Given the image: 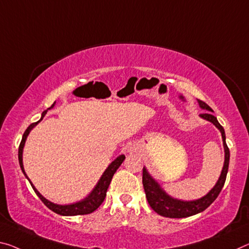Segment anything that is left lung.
Returning <instances> with one entry per match:
<instances>
[{
    "mask_svg": "<svg viewBox=\"0 0 249 249\" xmlns=\"http://www.w3.org/2000/svg\"><path fill=\"white\" fill-rule=\"evenodd\" d=\"M198 104L200 108L204 109L205 112L200 114V117L204 118L211 123L214 124L217 128L222 133L223 145L225 151V161L224 166L220 173V176L214 187H213L206 195L199 199L195 200H180L177 198H173L163 191V188L160 186V184L148 174L147 169L143 168V186L146 194L147 202L154 211L157 214L164 217H169V218H184V217H189L193 215L198 214V213L204 212L210 205L214 202L219 195L220 191L226 180L228 165H230V148L226 144V136H225V131L223 126L218 123L217 118L213 115L212 112H214L210 106L205 102L198 100Z\"/></svg>",
    "mask_w": 249,
    "mask_h": 249,
    "instance_id": "8db88e82",
    "label": "left lung"
}]
</instances>
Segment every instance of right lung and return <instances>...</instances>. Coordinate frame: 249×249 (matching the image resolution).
I'll return each instance as SVG.
<instances>
[{"mask_svg":"<svg viewBox=\"0 0 249 249\" xmlns=\"http://www.w3.org/2000/svg\"><path fill=\"white\" fill-rule=\"evenodd\" d=\"M55 104V103H54ZM54 104L51 106V107L47 108L46 110L42 113V116H41V120L37 121L36 123H33L31 124L29 127L26 128V131L23 134V137H22V141H21V144L18 146V163H19V166H21V169L23 172V174L25 175V177L27 179H29V177H27L26 173L24 171V167H23V148H24V144H25V141L27 139V135H29L30 132L32 131V128L35 127V126L37 125V123H39L43 120V117L45 116V114L47 113V110L51 109L54 106ZM125 160V156L124 155H120L117 157V159L112 161L108 165V167L105 169V172L103 173V175L98 180V183L96 184V186L94 187V189L92 192H90V194L85 197L84 199L81 200V202H77V203H74V204H69V205H57V204H54L52 202H50V200H47L45 197H43L41 194H39L38 191L36 188L33 186L32 181L29 179V181L31 183V186L33 187L35 194H36L39 199L42 200L43 203L46 207H49L51 211H53L54 213H56L58 215H62V216H75V215H86V214H90V213H93L94 211H96L98 207H100V205L104 202L105 197H106V192H107V188L110 184V180H112L114 174H115V172L117 171V168L121 166V164L123 163Z\"/></svg>","mask_w":249,"mask_h":249,"instance_id":"right-lung-1","label":"right lung"}]
</instances>
